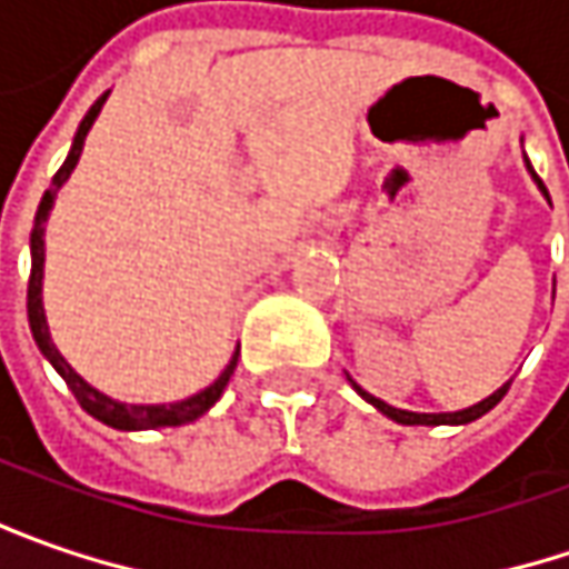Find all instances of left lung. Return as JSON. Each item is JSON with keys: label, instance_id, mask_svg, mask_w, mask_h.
Instances as JSON below:
<instances>
[{"label": "left lung", "instance_id": "obj_1", "mask_svg": "<svg viewBox=\"0 0 569 569\" xmlns=\"http://www.w3.org/2000/svg\"><path fill=\"white\" fill-rule=\"evenodd\" d=\"M526 170L532 173V180H536V187L541 189V196L548 199V189H545V183L538 180V173L532 170V164H529V158H526ZM551 202V199H548ZM351 380V377H348ZM510 382L507 380L500 389H493L488 399H481L478 405H469V408H462V411H405V408H392L389 402H382V399H377V396H370L367 389H361L358 382L351 380V386H355V392L361 396L363 402H370L380 415H386V418H392L396 425H427V427H440V425H469V421H475V418H481V415H488L493 405L500 402L503 396H507V389H510Z\"/></svg>", "mask_w": 569, "mask_h": 569}]
</instances>
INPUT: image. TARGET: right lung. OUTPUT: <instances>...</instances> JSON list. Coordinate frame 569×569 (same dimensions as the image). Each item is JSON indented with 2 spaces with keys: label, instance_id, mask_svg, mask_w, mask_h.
I'll list each match as a JSON object with an SVG mask.
<instances>
[{
  "label": "right lung",
  "instance_id": "right-lung-1",
  "mask_svg": "<svg viewBox=\"0 0 569 569\" xmlns=\"http://www.w3.org/2000/svg\"><path fill=\"white\" fill-rule=\"evenodd\" d=\"M107 98H110V91H107V94H100V98L91 103V110L84 113V120L78 122V132H76V139H72V148H69V158L62 161L59 170H56L53 183H50V189L43 192V199H40V206H37V214H33L31 281H28V322H31V336L33 341H37V348H40V355L53 363V370L62 377V380H66V386L72 389V396L78 399V405H81L91 418H98L100 425L113 427V430L180 427V425H189V421H196V418H202L208 408L221 399V392L228 389L230 377H233V367H237V358H240V348L230 355L228 367L218 373V380L208 382L206 389L192 392V396H187V399H180V402H161V405H129V402H120V399H110L107 392L94 389L91 382L78 373L72 363L59 355L53 336H50L47 310H43V262H47L43 233H47V218H50V211H53L56 192L66 187V180L72 177L78 158H81V148H84V139H88V132H91V126H94V120H98L100 107L107 103Z\"/></svg>",
  "mask_w": 569,
  "mask_h": 569
}]
</instances>
